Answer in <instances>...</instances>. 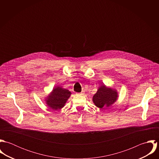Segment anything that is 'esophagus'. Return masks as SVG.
<instances>
[{"label":"esophagus","instance_id":"esophagus-1","mask_svg":"<svg viewBox=\"0 0 159 159\" xmlns=\"http://www.w3.org/2000/svg\"><path fill=\"white\" fill-rule=\"evenodd\" d=\"M76 94H77V95H84V92H80V93H77Z\"/></svg>","mask_w":159,"mask_h":159}]
</instances>
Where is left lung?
Segmentation results:
<instances>
[{
	"instance_id": "obj_1",
	"label": "left lung",
	"mask_w": 159,
	"mask_h": 159,
	"mask_svg": "<svg viewBox=\"0 0 159 159\" xmlns=\"http://www.w3.org/2000/svg\"><path fill=\"white\" fill-rule=\"evenodd\" d=\"M117 97V92L111 88H107L105 85L100 86L93 97L94 104L100 108L108 107L114 103Z\"/></svg>"
}]
</instances>
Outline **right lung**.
Wrapping results in <instances>:
<instances>
[{"label":"right lung","instance_id":"1","mask_svg":"<svg viewBox=\"0 0 159 159\" xmlns=\"http://www.w3.org/2000/svg\"><path fill=\"white\" fill-rule=\"evenodd\" d=\"M70 95L71 92L68 90L56 87L47 98L46 103L52 110H58L64 106Z\"/></svg>","mask_w":159,"mask_h":159}]
</instances>
